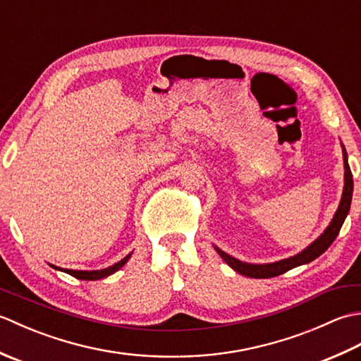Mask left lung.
Returning <instances> with one entry per match:
<instances>
[{"instance_id":"1","label":"left lung","mask_w":361,"mask_h":361,"mask_svg":"<svg viewBox=\"0 0 361 361\" xmlns=\"http://www.w3.org/2000/svg\"><path fill=\"white\" fill-rule=\"evenodd\" d=\"M343 147V161H344V186H343V194L341 200L338 204V209L335 211L334 219L331 224L324 229V233H321L317 240H313L309 247H305L302 251H299L298 255L278 260V262H270V264H250V262H242V260L229 256L228 252L221 251L217 245H214V248L219 252V256L225 260V262L233 268L234 271L240 273L243 276H248V278H256V279H267V278H274V276H279L286 273L291 268L305 265L319 257L323 252L331 247L335 237L338 235L340 229L346 220L349 209H350V202H352V192H354V180H352V172L348 163V152Z\"/></svg>"}]
</instances>
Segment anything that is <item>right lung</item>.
<instances>
[{"label":"right lung","instance_id":"right-lung-1","mask_svg":"<svg viewBox=\"0 0 361 361\" xmlns=\"http://www.w3.org/2000/svg\"><path fill=\"white\" fill-rule=\"evenodd\" d=\"M132 252H133V251H132ZM132 252H130V255H127L124 259H121L119 262L113 264L111 267L102 268V270H91V271H88V270H68V268H60V267H56V265H52V264H49V265H51L52 268H56V270L65 271V273H68V274L74 276V278L82 279V281H97V279L109 278L110 274H113V273H116L118 270H121V268L128 262V259L132 257Z\"/></svg>","mask_w":361,"mask_h":361}]
</instances>
